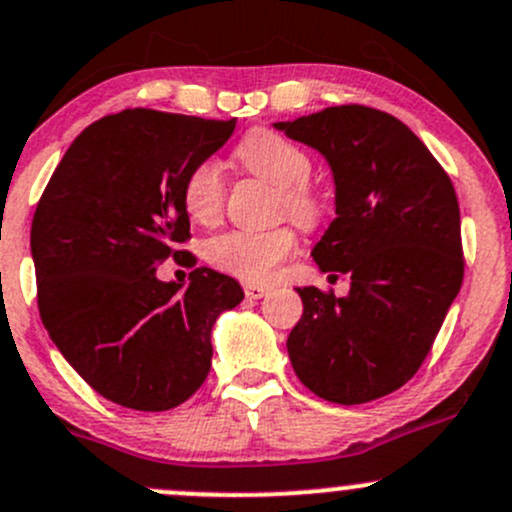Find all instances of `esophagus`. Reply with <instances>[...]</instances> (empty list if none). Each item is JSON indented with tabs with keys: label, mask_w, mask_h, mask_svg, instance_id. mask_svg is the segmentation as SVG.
Masks as SVG:
<instances>
[{
	"label": "esophagus",
	"mask_w": 512,
	"mask_h": 512,
	"mask_svg": "<svg viewBox=\"0 0 512 512\" xmlns=\"http://www.w3.org/2000/svg\"><path fill=\"white\" fill-rule=\"evenodd\" d=\"M270 294V287H262V284H245V297L247 299H262Z\"/></svg>",
	"instance_id": "obj_1"
}]
</instances>
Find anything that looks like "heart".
Masks as SVG:
<instances>
[{
  "label": "heart",
  "instance_id": "obj_1",
  "mask_svg": "<svg viewBox=\"0 0 512 512\" xmlns=\"http://www.w3.org/2000/svg\"><path fill=\"white\" fill-rule=\"evenodd\" d=\"M235 157L250 174L279 188V208L304 228H314L326 213V198L309 184L311 159L299 144L272 129H255L235 149ZM225 181L215 161H203L184 184V206L191 220L211 225L223 211ZM297 247V235L289 228L272 230H230L206 245V257L213 267L245 279H270L284 257Z\"/></svg>",
  "mask_w": 512,
  "mask_h": 512
}]
</instances>
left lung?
Instances as JSON below:
<instances>
[{
    "label": "left lung",
    "instance_id": "obj_1",
    "mask_svg": "<svg viewBox=\"0 0 512 512\" xmlns=\"http://www.w3.org/2000/svg\"><path fill=\"white\" fill-rule=\"evenodd\" d=\"M274 129L326 159L336 218L311 257L351 277L341 299L297 289L292 368L328 402L378 400L417 373L461 289L454 186L410 127L373 107H326Z\"/></svg>",
    "mask_w": 512,
    "mask_h": 512
}]
</instances>
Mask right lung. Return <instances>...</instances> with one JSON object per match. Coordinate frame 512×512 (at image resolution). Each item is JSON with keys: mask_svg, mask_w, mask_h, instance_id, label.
I'll list each match as a JSON object with an SVG mask.
<instances>
[{"mask_svg": "<svg viewBox=\"0 0 512 512\" xmlns=\"http://www.w3.org/2000/svg\"><path fill=\"white\" fill-rule=\"evenodd\" d=\"M235 120L134 110L85 127L53 171L31 223L39 311L75 373L110 402L164 412L211 370V333L245 292L196 267L188 284L157 267L188 238L186 176Z\"/></svg>", "mask_w": 512, "mask_h": 512, "instance_id": "right-lung-1", "label": "right lung"}]
</instances>
